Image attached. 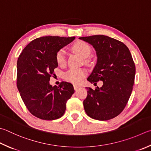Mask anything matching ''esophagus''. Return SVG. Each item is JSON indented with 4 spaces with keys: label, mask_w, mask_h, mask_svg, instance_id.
Instances as JSON below:
<instances>
[{
    "label": "esophagus",
    "mask_w": 151,
    "mask_h": 151,
    "mask_svg": "<svg viewBox=\"0 0 151 151\" xmlns=\"http://www.w3.org/2000/svg\"><path fill=\"white\" fill-rule=\"evenodd\" d=\"M78 88H80V86H77V85H74V89L75 90H77Z\"/></svg>",
    "instance_id": "1"
}]
</instances>
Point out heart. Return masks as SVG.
I'll return each instance as SVG.
<instances>
[{"mask_svg":"<svg viewBox=\"0 0 151 151\" xmlns=\"http://www.w3.org/2000/svg\"><path fill=\"white\" fill-rule=\"evenodd\" d=\"M73 51L78 55L86 58L90 55L91 53V49L89 45L83 41L76 42L73 45ZM65 49H61L57 52L56 61L59 65H63L65 63ZM87 71L85 68H71L65 74V80L73 84H79L86 75Z\"/></svg>","mask_w":151,"mask_h":151,"instance_id":"b5f03b06","label":"heart"}]
</instances>
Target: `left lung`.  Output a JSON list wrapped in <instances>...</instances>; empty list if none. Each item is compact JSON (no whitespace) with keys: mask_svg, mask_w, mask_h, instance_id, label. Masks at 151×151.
<instances>
[{"mask_svg":"<svg viewBox=\"0 0 151 151\" xmlns=\"http://www.w3.org/2000/svg\"><path fill=\"white\" fill-rule=\"evenodd\" d=\"M93 46L97 63L87 78L92 84L102 81L101 88H86L88 95L83 105L92 119L106 121L118 116L125 108L133 90L135 65L124 43L107 35L81 37Z\"/></svg>","mask_w":151,"mask_h":151,"instance_id":"1","label":"left lung"}]
</instances>
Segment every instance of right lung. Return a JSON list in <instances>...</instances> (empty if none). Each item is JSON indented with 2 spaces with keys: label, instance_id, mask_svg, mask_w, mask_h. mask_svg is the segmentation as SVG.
Listing matches in <instances>:
<instances>
[{
  "label": "right lung",
  "instance_id": "1",
  "mask_svg": "<svg viewBox=\"0 0 151 151\" xmlns=\"http://www.w3.org/2000/svg\"><path fill=\"white\" fill-rule=\"evenodd\" d=\"M75 37L45 36L26 45L17 61V87L22 99L33 116L44 120L63 116L67 100L75 90L72 84L62 82L59 86L49 84L58 67L56 53Z\"/></svg>",
  "mask_w": 151,
  "mask_h": 151
}]
</instances>
